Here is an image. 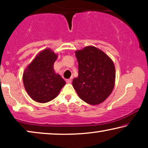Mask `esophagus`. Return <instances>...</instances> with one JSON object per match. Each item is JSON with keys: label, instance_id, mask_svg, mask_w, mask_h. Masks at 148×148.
<instances>
[{"label": "esophagus", "instance_id": "1", "mask_svg": "<svg viewBox=\"0 0 148 148\" xmlns=\"http://www.w3.org/2000/svg\"><path fill=\"white\" fill-rule=\"evenodd\" d=\"M66 82L67 83V84H71V83L72 82V79H68L66 80Z\"/></svg>", "mask_w": 148, "mask_h": 148}]
</instances>
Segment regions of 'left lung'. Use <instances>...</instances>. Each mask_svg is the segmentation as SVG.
Listing matches in <instances>:
<instances>
[{
	"label": "left lung",
	"mask_w": 148,
	"mask_h": 148,
	"mask_svg": "<svg viewBox=\"0 0 148 148\" xmlns=\"http://www.w3.org/2000/svg\"><path fill=\"white\" fill-rule=\"evenodd\" d=\"M78 77L73 86L79 98L90 104L104 102L112 93L115 83L114 62L104 52L94 46L77 50Z\"/></svg>",
	"instance_id": "8db88e82"
}]
</instances>
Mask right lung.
Masks as SVG:
<instances>
[{"label":"right lung","instance_id":"1","mask_svg":"<svg viewBox=\"0 0 148 148\" xmlns=\"http://www.w3.org/2000/svg\"><path fill=\"white\" fill-rule=\"evenodd\" d=\"M57 54L49 48L40 52L23 75L26 92L34 101L46 103L55 98L65 82L54 71Z\"/></svg>","mask_w":148,"mask_h":148}]
</instances>
